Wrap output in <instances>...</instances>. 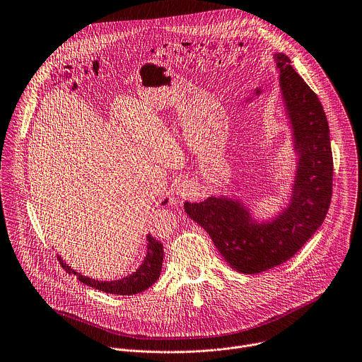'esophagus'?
I'll return each mask as SVG.
<instances>
[{"instance_id":"1","label":"esophagus","mask_w":362,"mask_h":362,"mask_svg":"<svg viewBox=\"0 0 362 362\" xmlns=\"http://www.w3.org/2000/svg\"><path fill=\"white\" fill-rule=\"evenodd\" d=\"M194 192V185L189 180H183L179 183L177 189H176V194L182 199H186V197H190Z\"/></svg>"}]
</instances>
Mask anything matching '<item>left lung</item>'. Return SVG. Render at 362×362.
<instances>
[{
  "label": "left lung",
  "mask_w": 362,
  "mask_h": 362,
  "mask_svg": "<svg viewBox=\"0 0 362 362\" xmlns=\"http://www.w3.org/2000/svg\"><path fill=\"white\" fill-rule=\"evenodd\" d=\"M274 56L299 156L288 207L276 218L259 223L240 200L224 196L185 203V211L209 233L230 267L247 275L291 259L325 221L333 193V153L323 105L291 59Z\"/></svg>",
  "instance_id": "8db88e82"
}]
</instances>
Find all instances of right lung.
<instances>
[{"mask_svg":"<svg viewBox=\"0 0 362 362\" xmlns=\"http://www.w3.org/2000/svg\"><path fill=\"white\" fill-rule=\"evenodd\" d=\"M166 203H168V200H165L162 204H166ZM146 240H148V251H146V257H145L142 265L136 269V272H134L132 275L122 278L119 281L103 282V281L91 279L88 276L80 275L76 271H73L67 264L63 262V259L60 257H57V259L66 272L74 274L77 276V279L87 286H91L94 289H98L105 293H112V295H122V296L124 295H136L139 292H144L149 286H152L159 279V275L162 271L163 245H162V243L156 241L151 234H148Z\"/></svg>","mask_w":362,"mask_h":362,"instance_id":"1","label":"right lung"}]
</instances>
